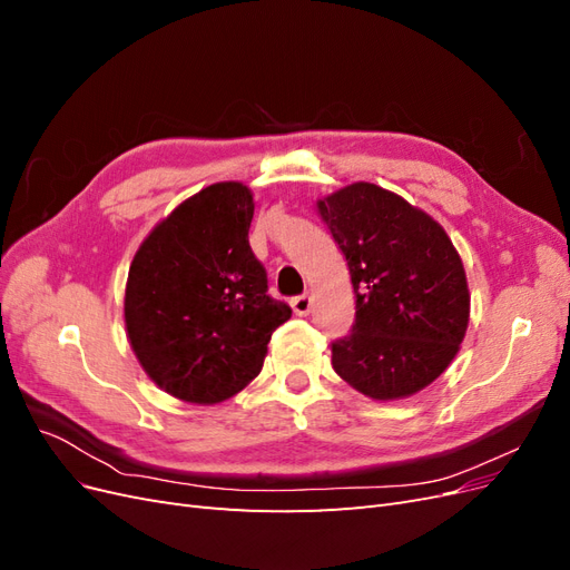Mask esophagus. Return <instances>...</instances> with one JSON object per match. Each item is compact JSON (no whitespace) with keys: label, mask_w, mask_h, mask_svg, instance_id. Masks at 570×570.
Instances as JSON below:
<instances>
[{"label":"esophagus","mask_w":570,"mask_h":570,"mask_svg":"<svg viewBox=\"0 0 570 570\" xmlns=\"http://www.w3.org/2000/svg\"><path fill=\"white\" fill-rule=\"evenodd\" d=\"M292 304V312H295L297 316H308V312H312L314 306V297L312 295H299L289 302Z\"/></svg>","instance_id":"34e87169"}]
</instances>
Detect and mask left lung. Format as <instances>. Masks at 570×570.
<instances>
[{"instance_id": "8db88e82", "label": "left lung", "mask_w": 570, "mask_h": 570, "mask_svg": "<svg viewBox=\"0 0 570 570\" xmlns=\"http://www.w3.org/2000/svg\"><path fill=\"white\" fill-rule=\"evenodd\" d=\"M350 268L356 321L333 368L375 402L404 400L450 368L471 318L463 262L440 223L373 183L316 202Z\"/></svg>"}]
</instances>
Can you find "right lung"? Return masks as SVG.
Instances as JSON below:
<instances>
[{"label":"right lung","mask_w":570,"mask_h":570,"mask_svg":"<svg viewBox=\"0 0 570 570\" xmlns=\"http://www.w3.org/2000/svg\"><path fill=\"white\" fill-rule=\"evenodd\" d=\"M254 195L226 180L161 218L128 271L124 321L151 383L187 404L230 400L262 373L271 335L292 308L266 295L249 247Z\"/></svg>","instance_id":"obj_1"}]
</instances>
